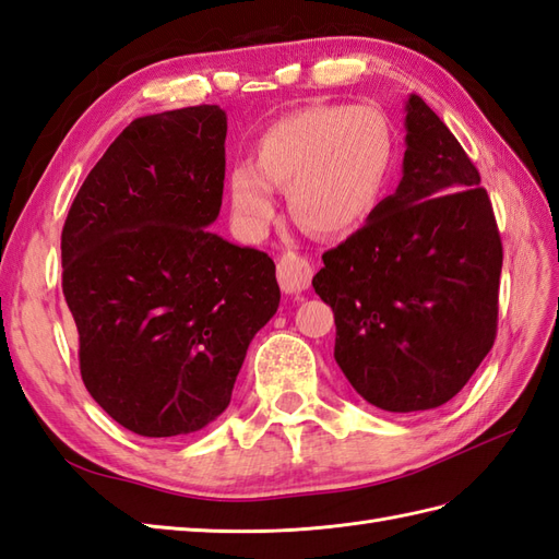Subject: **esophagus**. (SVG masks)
I'll return each instance as SVG.
<instances>
[{
    "mask_svg": "<svg viewBox=\"0 0 559 559\" xmlns=\"http://www.w3.org/2000/svg\"><path fill=\"white\" fill-rule=\"evenodd\" d=\"M278 285L283 293L288 295H299L309 288L311 276H313V266L309 264L307 257L297 254V252H285L278 260Z\"/></svg>",
    "mask_w": 559,
    "mask_h": 559,
    "instance_id": "obj_1",
    "label": "esophagus"
}]
</instances>
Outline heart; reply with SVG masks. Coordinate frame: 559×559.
Returning <instances> with one entry per match:
<instances>
[{
	"mask_svg": "<svg viewBox=\"0 0 559 559\" xmlns=\"http://www.w3.org/2000/svg\"><path fill=\"white\" fill-rule=\"evenodd\" d=\"M394 165L396 130L382 108L311 104L266 127L254 163L228 169L224 193L246 240H260L274 222V186L309 231L342 236L373 217Z\"/></svg>",
	"mask_w": 559,
	"mask_h": 559,
	"instance_id": "heart-1",
	"label": "heart"
}]
</instances>
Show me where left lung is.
<instances>
[{
    "label": "left lung",
    "mask_w": 559,
    "mask_h": 559,
    "mask_svg": "<svg viewBox=\"0 0 559 559\" xmlns=\"http://www.w3.org/2000/svg\"><path fill=\"white\" fill-rule=\"evenodd\" d=\"M311 285L335 313V361L368 404L418 413L461 392L493 347L503 246L479 171L420 96L404 177Z\"/></svg>",
    "instance_id": "1"
}]
</instances>
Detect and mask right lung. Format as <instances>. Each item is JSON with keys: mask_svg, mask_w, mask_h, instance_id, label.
Segmentation results:
<instances>
[{"mask_svg": "<svg viewBox=\"0 0 559 559\" xmlns=\"http://www.w3.org/2000/svg\"><path fill=\"white\" fill-rule=\"evenodd\" d=\"M224 141L219 106L136 118L80 186L61 234L84 388L141 437L191 435L222 416L281 302L266 252L207 231Z\"/></svg>", "mask_w": 559, "mask_h": 559, "instance_id": "obj_1", "label": "right lung"}]
</instances>
